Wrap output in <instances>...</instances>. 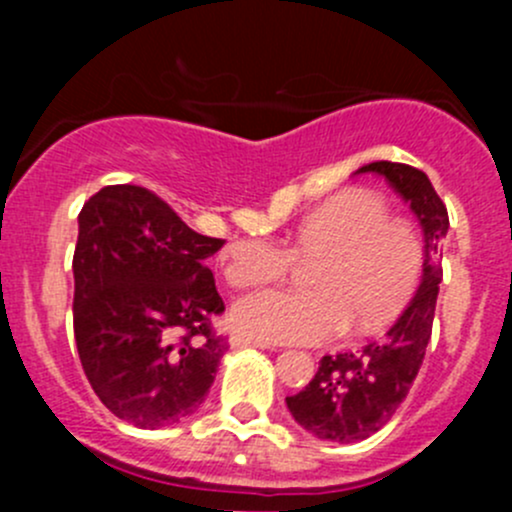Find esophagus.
I'll return each instance as SVG.
<instances>
[{
  "label": "esophagus",
  "mask_w": 512,
  "mask_h": 512,
  "mask_svg": "<svg viewBox=\"0 0 512 512\" xmlns=\"http://www.w3.org/2000/svg\"><path fill=\"white\" fill-rule=\"evenodd\" d=\"M230 344H232V347H257V349H270L272 347V344L260 342V339L245 337V334H232Z\"/></svg>",
  "instance_id": "esophagus-1"
}]
</instances>
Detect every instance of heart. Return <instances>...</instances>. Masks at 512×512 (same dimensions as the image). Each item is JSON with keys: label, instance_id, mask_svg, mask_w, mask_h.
<instances>
[{"label": "heart", "instance_id": "1", "mask_svg": "<svg viewBox=\"0 0 512 512\" xmlns=\"http://www.w3.org/2000/svg\"><path fill=\"white\" fill-rule=\"evenodd\" d=\"M294 257H317L307 270L312 289H262L232 304V324L267 344H322L352 329L371 334L394 322L414 297L423 270L416 227L389 215L371 190L352 188L314 208L292 235ZM292 252L265 237L227 250L225 280L260 285L285 275Z\"/></svg>", "mask_w": 512, "mask_h": 512}]
</instances>
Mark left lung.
I'll use <instances>...</instances> for the list:
<instances>
[{
	"label": "left lung",
	"mask_w": 512,
	"mask_h": 512,
	"mask_svg": "<svg viewBox=\"0 0 512 512\" xmlns=\"http://www.w3.org/2000/svg\"><path fill=\"white\" fill-rule=\"evenodd\" d=\"M389 180L409 203L423 230L421 285L386 334L359 352L322 356L319 371L299 394L287 396L294 421L322 441L356 443L379 431L409 394L431 342L433 312L441 285V247L448 210L423 170L406 163L374 160L356 170Z\"/></svg>",
	"instance_id": "1"
}]
</instances>
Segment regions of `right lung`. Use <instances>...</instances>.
I'll use <instances>...</instances> for the list:
<instances>
[{
	"label": "right lung",
	"instance_id": "1",
	"mask_svg": "<svg viewBox=\"0 0 512 512\" xmlns=\"http://www.w3.org/2000/svg\"><path fill=\"white\" fill-rule=\"evenodd\" d=\"M225 242L190 230L138 185H106L79 213L74 337L91 389L138 428L195 414L227 342L225 309L205 260Z\"/></svg>",
	"mask_w": 512,
	"mask_h": 512
}]
</instances>
